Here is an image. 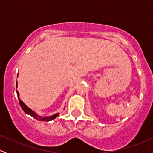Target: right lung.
Wrapping results in <instances>:
<instances>
[{
	"mask_svg": "<svg viewBox=\"0 0 153 153\" xmlns=\"http://www.w3.org/2000/svg\"><path fill=\"white\" fill-rule=\"evenodd\" d=\"M17 86H18V83L16 82V88H17ZM17 95H18V100H19L20 105H21V108H22L23 110L24 111V112H25V113H27V115H31V116L33 117V118H35V119L38 120V121H52V120L55 119V118H56V117H58V115H59V113H55V114H54V115H50V116H47V117H42V116H41V115H38V114H37L36 112H34L33 110H32V109H31L30 108H29L28 106L26 105V104H24V103L22 101H21V98H20V97H19V92H18V91H17Z\"/></svg>",
	"mask_w": 153,
	"mask_h": 153,
	"instance_id": "right-lung-1",
	"label": "right lung"
}]
</instances>
